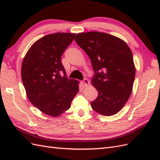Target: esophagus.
<instances>
[{
    "mask_svg": "<svg viewBox=\"0 0 160 160\" xmlns=\"http://www.w3.org/2000/svg\"><path fill=\"white\" fill-rule=\"evenodd\" d=\"M81 85H83V87H88L89 85V80L88 79H84L83 81H82L81 82Z\"/></svg>",
    "mask_w": 160,
    "mask_h": 160,
    "instance_id": "obj_1",
    "label": "esophagus"
}]
</instances>
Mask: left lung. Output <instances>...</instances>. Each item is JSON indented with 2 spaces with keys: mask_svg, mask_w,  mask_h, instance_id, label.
<instances>
[{
  "mask_svg": "<svg viewBox=\"0 0 160 160\" xmlns=\"http://www.w3.org/2000/svg\"><path fill=\"white\" fill-rule=\"evenodd\" d=\"M75 40L90 58L95 72L91 83L98 96L91 102L92 109L105 116L118 113L133 89L135 67L132 51L124 41L105 32H81Z\"/></svg>",
  "mask_w": 160,
  "mask_h": 160,
  "instance_id": "8db88e82",
  "label": "left lung"
}]
</instances>
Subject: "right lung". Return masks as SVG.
I'll list each match as a JSON object with an SVG mask.
<instances>
[{"instance_id":"1","label":"right lung","mask_w":160,"mask_h":160,"mask_svg":"<svg viewBox=\"0 0 160 160\" xmlns=\"http://www.w3.org/2000/svg\"><path fill=\"white\" fill-rule=\"evenodd\" d=\"M75 36L57 32L43 37L33 43L22 61L21 77L28 99L52 117L68 110L79 91V82L67 78L61 62L62 54Z\"/></svg>"}]
</instances>
